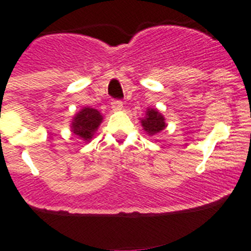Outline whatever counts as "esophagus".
Segmentation results:
<instances>
[{
  "instance_id": "obj_1",
  "label": "esophagus",
  "mask_w": 251,
  "mask_h": 251,
  "mask_svg": "<svg viewBox=\"0 0 251 251\" xmlns=\"http://www.w3.org/2000/svg\"><path fill=\"white\" fill-rule=\"evenodd\" d=\"M110 105H112V109L115 110V112H119V110L123 109V101L121 100H113Z\"/></svg>"
}]
</instances>
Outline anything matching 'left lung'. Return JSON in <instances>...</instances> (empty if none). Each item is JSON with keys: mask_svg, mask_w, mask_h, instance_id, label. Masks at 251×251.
Segmentation results:
<instances>
[{"mask_svg": "<svg viewBox=\"0 0 251 251\" xmlns=\"http://www.w3.org/2000/svg\"><path fill=\"white\" fill-rule=\"evenodd\" d=\"M141 124L148 136H156L167 127L165 117L156 108H147L145 118H141Z\"/></svg>", "mask_w": 251, "mask_h": 251, "instance_id": "obj_1", "label": "left lung"}]
</instances>
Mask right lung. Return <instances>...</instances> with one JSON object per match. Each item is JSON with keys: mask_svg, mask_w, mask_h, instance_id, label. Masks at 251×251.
<instances>
[{"mask_svg": "<svg viewBox=\"0 0 251 251\" xmlns=\"http://www.w3.org/2000/svg\"><path fill=\"white\" fill-rule=\"evenodd\" d=\"M101 122H103L101 113L89 106H84L83 109H80L74 115L70 124V129L81 141L90 142Z\"/></svg>", "mask_w": 251, "mask_h": 251, "instance_id": "1", "label": "right lung"}]
</instances>
